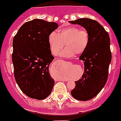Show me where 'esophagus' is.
I'll return each mask as SVG.
<instances>
[{
    "mask_svg": "<svg viewBox=\"0 0 121 121\" xmlns=\"http://www.w3.org/2000/svg\"><path fill=\"white\" fill-rule=\"evenodd\" d=\"M62 60H61V59H59V60H58L59 61H62Z\"/></svg>",
    "mask_w": 121,
    "mask_h": 121,
    "instance_id": "34e87169",
    "label": "esophagus"
}]
</instances>
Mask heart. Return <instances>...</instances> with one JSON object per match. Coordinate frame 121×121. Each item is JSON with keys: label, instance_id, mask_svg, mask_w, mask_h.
Segmentation results:
<instances>
[{"label": "heart", "instance_id": "heart-1", "mask_svg": "<svg viewBox=\"0 0 121 121\" xmlns=\"http://www.w3.org/2000/svg\"><path fill=\"white\" fill-rule=\"evenodd\" d=\"M48 44L53 54L58 55L65 46L61 55L71 57L76 55H81L87 50L90 42V35L86 29H80L74 26L61 28L58 34L51 32L48 35Z\"/></svg>", "mask_w": 121, "mask_h": 121}]
</instances>
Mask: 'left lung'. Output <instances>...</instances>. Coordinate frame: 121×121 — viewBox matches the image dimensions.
<instances>
[{
    "mask_svg": "<svg viewBox=\"0 0 121 121\" xmlns=\"http://www.w3.org/2000/svg\"><path fill=\"white\" fill-rule=\"evenodd\" d=\"M70 23L82 26L90 35L89 46L79 58L84 61V72L71 92L76 100L87 101L97 96L107 81L111 61L110 39L107 31L95 20L84 18Z\"/></svg>",
    "mask_w": 121,
    "mask_h": 121,
    "instance_id": "8db88e82",
    "label": "left lung"
}]
</instances>
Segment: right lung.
<instances>
[{
    "mask_svg": "<svg viewBox=\"0 0 121 121\" xmlns=\"http://www.w3.org/2000/svg\"><path fill=\"white\" fill-rule=\"evenodd\" d=\"M58 26L54 22L35 19L23 24L13 37L15 79L21 91L31 98L45 99L54 86L48 66L55 58L48 38Z\"/></svg>",
    "mask_w": 121,
    "mask_h": 121,
    "instance_id": "right-lung-1",
    "label": "right lung"
}]
</instances>
